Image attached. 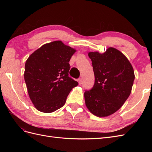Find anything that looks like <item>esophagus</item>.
Returning a JSON list of instances; mask_svg holds the SVG:
<instances>
[{"label":"esophagus","mask_w":152,"mask_h":152,"mask_svg":"<svg viewBox=\"0 0 152 152\" xmlns=\"http://www.w3.org/2000/svg\"><path fill=\"white\" fill-rule=\"evenodd\" d=\"M78 82H79V85H81L82 84V79L80 77L79 78V79H78Z\"/></svg>","instance_id":"1"}]
</instances>
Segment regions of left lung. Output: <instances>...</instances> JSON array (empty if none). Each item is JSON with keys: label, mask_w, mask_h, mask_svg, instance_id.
<instances>
[{"label": "left lung", "mask_w": 152, "mask_h": 152, "mask_svg": "<svg viewBox=\"0 0 152 152\" xmlns=\"http://www.w3.org/2000/svg\"><path fill=\"white\" fill-rule=\"evenodd\" d=\"M95 77L94 85L86 91V105L98 117H108L121 108L129 98L134 80L131 63L120 50L108 48L102 54L89 52Z\"/></svg>", "instance_id": "left-lung-1"}]
</instances>
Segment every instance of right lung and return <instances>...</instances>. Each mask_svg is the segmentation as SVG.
I'll use <instances>...</instances> for the list:
<instances>
[{"label": "right lung", "instance_id": "1", "mask_svg": "<svg viewBox=\"0 0 152 152\" xmlns=\"http://www.w3.org/2000/svg\"><path fill=\"white\" fill-rule=\"evenodd\" d=\"M76 49L56 40L45 44L27 59L24 78L35 108L51 113L65 104L78 82L69 77V61Z\"/></svg>", "mask_w": 152, "mask_h": 152}]
</instances>
